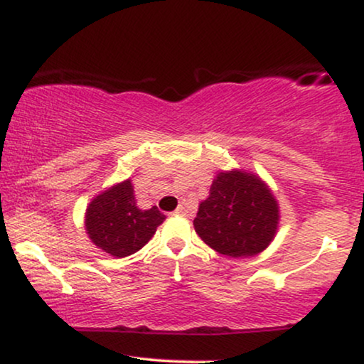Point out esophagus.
I'll return each mask as SVG.
<instances>
[{
    "mask_svg": "<svg viewBox=\"0 0 364 364\" xmlns=\"http://www.w3.org/2000/svg\"><path fill=\"white\" fill-rule=\"evenodd\" d=\"M173 213H176V215H187V213H188V207H187V203H186V202H181V203H178L177 210L173 212Z\"/></svg>",
    "mask_w": 364,
    "mask_h": 364,
    "instance_id": "esophagus-1",
    "label": "esophagus"
}]
</instances>
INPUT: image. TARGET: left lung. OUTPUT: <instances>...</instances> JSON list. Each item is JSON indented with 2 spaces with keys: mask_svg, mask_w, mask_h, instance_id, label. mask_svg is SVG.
Instances as JSON below:
<instances>
[{
  "mask_svg": "<svg viewBox=\"0 0 364 364\" xmlns=\"http://www.w3.org/2000/svg\"><path fill=\"white\" fill-rule=\"evenodd\" d=\"M280 205L258 173L230 168L213 178L193 227L213 250L230 258L258 255L278 232Z\"/></svg>",
  "mask_w": 364,
  "mask_h": 364,
  "instance_id": "8db88e82",
  "label": "left lung"
}]
</instances>
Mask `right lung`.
Instances as JSON below:
<instances>
[{"label": "right lung", "instance_id": "obj_1", "mask_svg": "<svg viewBox=\"0 0 364 364\" xmlns=\"http://www.w3.org/2000/svg\"><path fill=\"white\" fill-rule=\"evenodd\" d=\"M166 215L157 207H137L131 178L114 183L89 202L84 228L94 245L116 258L141 250L156 233Z\"/></svg>", "mask_w": 364, "mask_h": 364}]
</instances>
